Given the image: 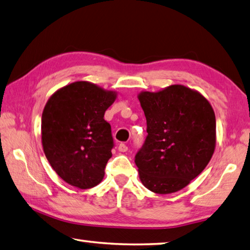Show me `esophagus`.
<instances>
[{"instance_id":"34e87169","label":"esophagus","mask_w":250,"mask_h":250,"mask_svg":"<svg viewBox=\"0 0 250 250\" xmlns=\"http://www.w3.org/2000/svg\"><path fill=\"white\" fill-rule=\"evenodd\" d=\"M118 149H119V152H122V153H125V152H126L128 151V146H126L125 144H124V143H121V144H119V146H118Z\"/></svg>"}]
</instances>
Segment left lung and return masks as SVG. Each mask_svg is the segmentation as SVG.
Listing matches in <instances>:
<instances>
[{"mask_svg":"<svg viewBox=\"0 0 250 250\" xmlns=\"http://www.w3.org/2000/svg\"><path fill=\"white\" fill-rule=\"evenodd\" d=\"M147 137L135 155L141 183L158 194L177 192L206 168L216 143L215 115L197 90L170 85L138 95Z\"/></svg>","mask_w":250,"mask_h":250,"instance_id":"1","label":"left lung"}]
</instances>
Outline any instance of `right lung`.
I'll list each match as a JSON object with an SVG mask.
<instances>
[{
  "label": "right lung",
  "instance_id": "obj_1",
  "mask_svg": "<svg viewBox=\"0 0 250 250\" xmlns=\"http://www.w3.org/2000/svg\"><path fill=\"white\" fill-rule=\"evenodd\" d=\"M116 98L113 90L79 81L48 99L42 117L43 152L54 171L69 185L93 188L105 176L113 140L104 116Z\"/></svg>",
  "mask_w": 250,
  "mask_h": 250
}]
</instances>
